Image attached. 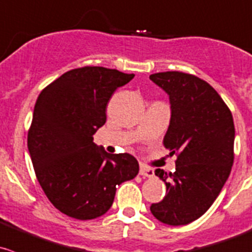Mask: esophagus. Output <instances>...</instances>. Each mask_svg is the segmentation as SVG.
Wrapping results in <instances>:
<instances>
[{
    "instance_id": "1",
    "label": "esophagus",
    "mask_w": 252,
    "mask_h": 252,
    "mask_svg": "<svg viewBox=\"0 0 252 252\" xmlns=\"http://www.w3.org/2000/svg\"><path fill=\"white\" fill-rule=\"evenodd\" d=\"M139 173H140L143 177H154L155 176V171H154V168L149 167V166H145V165H140V170H139Z\"/></svg>"
}]
</instances>
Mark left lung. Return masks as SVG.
Returning <instances> with one entry per match:
<instances>
[{"instance_id": "1", "label": "left lung", "mask_w": 252, "mask_h": 252, "mask_svg": "<svg viewBox=\"0 0 252 252\" xmlns=\"http://www.w3.org/2000/svg\"><path fill=\"white\" fill-rule=\"evenodd\" d=\"M151 81L170 96L171 121L163 146L176 154V170L155 171L166 194L150 211L161 223L186 225L203 216L220 193L234 162L233 114L218 92L191 74L166 71Z\"/></svg>"}]
</instances>
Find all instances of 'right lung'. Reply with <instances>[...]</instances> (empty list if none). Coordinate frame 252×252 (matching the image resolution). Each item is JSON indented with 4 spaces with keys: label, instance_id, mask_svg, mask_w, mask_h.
I'll list each match as a JSON object with an SVG mask.
<instances>
[{
    "label": "right lung",
    "instance_id": "1",
    "mask_svg": "<svg viewBox=\"0 0 252 252\" xmlns=\"http://www.w3.org/2000/svg\"><path fill=\"white\" fill-rule=\"evenodd\" d=\"M133 77L84 66L61 75L39 94L28 150L44 193L61 213L80 220L103 216L117 187L138 175L134 156L108 154L94 143V134L106 123L112 94Z\"/></svg>",
    "mask_w": 252,
    "mask_h": 252
}]
</instances>
